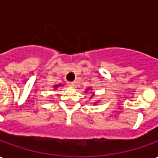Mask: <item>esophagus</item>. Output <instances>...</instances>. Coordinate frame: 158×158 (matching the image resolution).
Segmentation results:
<instances>
[{"mask_svg":"<svg viewBox=\"0 0 158 158\" xmlns=\"http://www.w3.org/2000/svg\"><path fill=\"white\" fill-rule=\"evenodd\" d=\"M69 85L70 87H72V88H75L76 87V82H69Z\"/></svg>","mask_w":158,"mask_h":158,"instance_id":"34e87169","label":"esophagus"}]
</instances>
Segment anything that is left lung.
<instances>
[{
  "instance_id": "1",
  "label": "left lung",
  "mask_w": 158,
  "mask_h": 158,
  "mask_svg": "<svg viewBox=\"0 0 158 158\" xmlns=\"http://www.w3.org/2000/svg\"><path fill=\"white\" fill-rule=\"evenodd\" d=\"M88 89H87V90H88ZM85 92H87V91H85Z\"/></svg>"
}]
</instances>
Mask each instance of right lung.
<instances>
[{
    "label": "right lung",
    "mask_w": 158,
    "mask_h": 158,
    "mask_svg": "<svg viewBox=\"0 0 158 158\" xmlns=\"http://www.w3.org/2000/svg\"><path fill=\"white\" fill-rule=\"evenodd\" d=\"M58 86H60V85H54V88H58Z\"/></svg>",
    "instance_id": "obj_1"
}]
</instances>
